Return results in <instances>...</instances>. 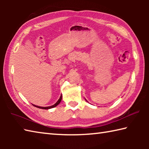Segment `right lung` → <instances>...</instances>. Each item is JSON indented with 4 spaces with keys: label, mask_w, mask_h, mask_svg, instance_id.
Returning <instances> with one entry per match:
<instances>
[{
    "label": "right lung",
    "mask_w": 149,
    "mask_h": 149,
    "mask_svg": "<svg viewBox=\"0 0 149 149\" xmlns=\"http://www.w3.org/2000/svg\"><path fill=\"white\" fill-rule=\"evenodd\" d=\"M62 95H61V96H60V99H58V101L55 103L54 104H53L52 106H50V107H38V106H35V105H33V106H35V107H37V108H42V109H50V108H54V107H56V106L58 105V104H60V101H61V100H62Z\"/></svg>",
    "instance_id": "1"
}]
</instances>
